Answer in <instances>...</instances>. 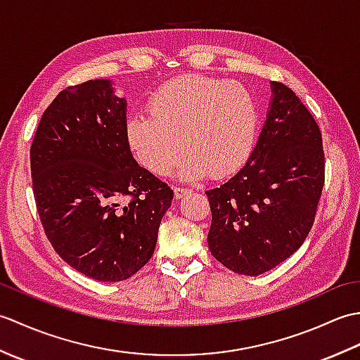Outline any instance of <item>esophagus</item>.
I'll return each mask as SVG.
<instances>
[{
  "label": "esophagus",
  "instance_id": "34e87169",
  "mask_svg": "<svg viewBox=\"0 0 360 360\" xmlns=\"http://www.w3.org/2000/svg\"><path fill=\"white\" fill-rule=\"evenodd\" d=\"M173 190H174V198H176V200H181V198H184L186 195L192 193V190L184 188V187H174Z\"/></svg>",
  "mask_w": 360,
  "mask_h": 360
}]
</instances>
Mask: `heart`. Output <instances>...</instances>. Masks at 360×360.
I'll return each instance as SVG.
<instances>
[{
  "label": "heart",
  "mask_w": 360,
  "mask_h": 360,
  "mask_svg": "<svg viewBox=\"0 0 360 360\" xmlns=\"http://www.w3.org/2000/svg\"><path fill=\"white\" fill-rule=\"evenodd\" d=\"M150 116L128 120L127 134L139 164L158 176L173 170L182 153V179L223 178L246 162L254 147L258 106L238 83L182 75L165 83L150 103Z\"/></svg>",
  "instance_id": "heart-1"
}]
</instances>
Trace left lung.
Masks as SVG:
<instances>
[{
    "label": "left lung",
    "instance_id": "8db88e82",
    "mask_svg": "<svg viewBox=\"0 0 360 360\" xmlns=\"http://www.w3.org/2000/svg\"><path fill=\"white\" fill-rule=\"evenodd\" d=\"M272 102L254 151L223 186L205 192L207 243L221 264L259 275L302 246L325 184V153L316 119L286 85L272 82Z\"/></svg>",
    "mask_w": 360,
    "mask_h": 360
}]
</instances>
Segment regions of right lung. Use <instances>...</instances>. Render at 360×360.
I'll return each instance as SVG.
<instances>
[{"label":"right lung","instance_id":"obj_1","mask_svg":"<svg viewBox=\"0 0 360 360\" xmlns=\"http://www.w3.org/2000/svg\"><path fill=\"white\" fill-rule=\"evenodd\" d=\"M127 102L110 80L60 91L30 145L44 233L75 271L122 281L148 263L173 190L129 151Z\"/></svg>","mask_w":360,"mask_h":360}]
</instances>
